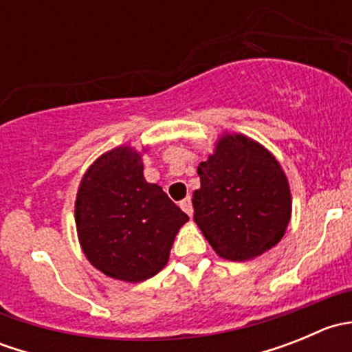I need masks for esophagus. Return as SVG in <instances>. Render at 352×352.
I'll return each mask as SVG.
<instances>
[{
	"mask_svg": "<svg viewBox=\"0 0 352 352\" xmlns=\"http://www.w3.org/2000/svg\"><path fill=\"white\" fill-rule=\"evenodd\" d=\"M180 208L187 212L189 216H192L194 209H192V202H190V197H186L184 201H180Z\"/></svg>",
	"mask_w": 352,
	"mask_h": 352,
	"instance_id": "esophagus-1",
	"label": "esophagus"
}]
</instances>
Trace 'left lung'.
<instances>
[{"label":"left lung","mask_w":352,"mask_h":352,"mask_svg":"<svg viewBox=\"0 0 352 352\" xmlns=\"http://www.w3.org/2000/svg\"><path fill=\"white\" fill-rule=\"evenodd\" d=\"M197 175L194 221L219 257L250 261L281 242L291 219V190L267 148L245 134H221Z\"/></svg>","instance_id":"1"}]
</instances>
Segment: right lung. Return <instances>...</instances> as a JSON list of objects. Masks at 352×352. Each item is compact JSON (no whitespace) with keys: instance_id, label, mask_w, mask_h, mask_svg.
Listing matches in <instances>:
<instances>
[{"instance_id":"add662e5","label":"right lung","mask_w":352,"mask_h":352,"mask_svg":"<svg viewBox=\"0 0 352 352\" xmlns=\"http://www.w3.org/2000/svg\"><path fill=\"white\" fill-rule=\"evenodd\" d=\"M143 151L122 144L85 172L74 202L78 240L95 269L126 283L153 278L166 265L189 216L143 175Z\"/></svg>"}]
</instances>
